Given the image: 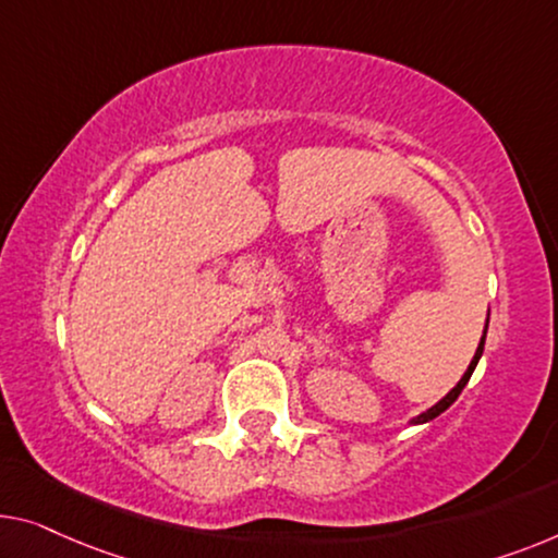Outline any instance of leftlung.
Here are the masks:
<instances>
[{
	"label": "left lung",
	"instance_id": "1",
	"mask_svg": "<svg viewBox=\"0 0 558 558\" xmlns=\"http://www.w3.org/2000/svg\"><path fill=\"white\" fill-rule=\"evenodd\" d=\"M484 343H486V330H484V338H481V343H478V351H476V355H473V361H471V365H469V371H465L463 373V378L459 380V386H456L453 390H451V393H448L446 398H440V401L434 405V409H428L426 413H421L418 415V418H415L413 423H426V421H434L436 418V415H440V413H444L446 409H448V405H451L453 401H456V398H459L461 396V390H463V386L465 384H469V378H471V373H473V368H476V363H478V359H481V353H484Z\"/></svg>",
	"mask_w": 558,
	"mask_h": 558
}]
</instances>
